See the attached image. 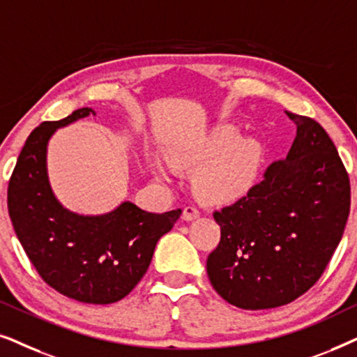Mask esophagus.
Here are the masks:
<instances>
[{"instance_id": "obj_1", "label": "esophagus", "mask_w": 357, "mask_h": 357, "mask_svg": "<svg viewBox=\"0 0 357 357\" xmlns=\"http://www.w3.org/2000/svg\"><path fill=\"white\" fill-rule=\"evenodd\" d=\"M182 218L185 221H193V219L199 218V209L197 206H193V204H188V206L183 208Z\"/></svg>"}]
</instances>
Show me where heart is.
<instances>
[{
  "instance_id": "heart-1",
  "label": "heart",
  "mask_w": 357,
  "mask_h": 357,
  "mask_svg": "<svg viewBox=\"0 0 357 357\" xmlns=\"http://www.w3.org/2000/svg\"><path fill=\"white\" fill-rule=\"evenodd\" d=\"M174 159L185 169H197L195 185L204 198L232 202L255 185L261 149L255 141L241 139L232 126H219L197 144L177 151ZM151 165L159 178H172L174 170L164 159L154 158Z\"/></svg>"
}]
</instances>
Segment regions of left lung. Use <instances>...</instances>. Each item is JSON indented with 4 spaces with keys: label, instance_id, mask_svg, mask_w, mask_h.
Listing matches in <instances>:
<instances>
[{
    "label": "left lung",
    "instance_id": "left-lung-1",
    "mask_svg": "<svg viewBox=\"0 0 357 357\" xmlns=\"http://www.w3.org/2000/svg\"><path fill=\"white\" fill-rule=\"evenodd\" d=\"M286 115L297 126L287 158L268 165L245 197L213 214L221 241L206 260L208 278L238 309H273L309 291L349 216V177L333 141L314 119Z\"/></svg>",
    "mask_w": 357,
    "mask_h": 357
}]
</instances>
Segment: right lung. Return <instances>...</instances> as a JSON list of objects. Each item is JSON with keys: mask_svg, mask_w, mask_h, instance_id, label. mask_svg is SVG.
I'll return each instance as SVG.
<instances>
[{"mask_svg": "<svg viewBox=\"0 0 357 357\" xmlns=\"http://www.w3.org/2000/svg\"><path fill=\"white\" fill-rule=\"evenodd\" d=\"M96 112L84 107L29 135L8 185V211L29 260L60 294L84 304H112L128 296L148 271L155 243L182 209L155 214L125 202L100 216L68 211L47 175V144L56 128Z\"/></svg>", "mask_w": 357, "mask_h": 357, "instance_id": "right-lung-1", "label": "right lung"}]
</instances>
